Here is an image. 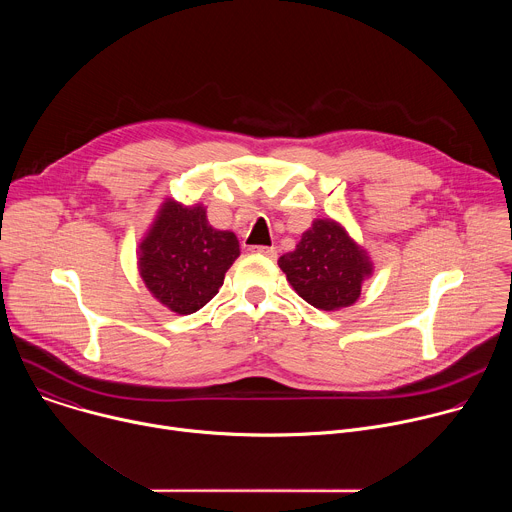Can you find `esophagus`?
Masks as SVG:
<instances>
[{
    "label": "esophagus",
    "instance_id": "1",
    "mask_svg": "<svg viewBox=\"0 0 512 512\" xmlns=\"http://www.w3.org/2000/svg\"><path fill=\"white\" fill-rule=\"evenodd\" d=\"M251 251L263 255V257H269V259H275V257H277V249H275V247H263V245H259V247H251Z\"/></svg>",
    "mask_w": 512,
    "mask_h": 512
}]
</instances>
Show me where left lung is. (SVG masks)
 Wrapping results in <instances>:
<instances>
[{"label":"left lung","mask_w":512,"mask_h":512,"mask_svg":"<svg viewBox=\"0 0 512 512\" xmlns=\"http://www.w3.org/2000/svg\"><path fill=\"white\" fill-rule=\"evenodd\" d=\"M279 267L308 304L326 312L354 304L371 273L367 255L334 221H316Z\"/></svg>","instance_id":"8db88e82"}]
</instances>
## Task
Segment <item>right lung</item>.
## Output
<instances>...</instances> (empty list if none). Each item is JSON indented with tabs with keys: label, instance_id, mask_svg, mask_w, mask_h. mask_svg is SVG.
Returning a JSON list of instances; mask_svg holds the SVG:
<instances>
[{
	"label": "right lung",
	"instance_id": "add662e5",
	"mask_svg": "<svg viewBox=\"0 0 512 512\" xmlns=\"http://www.w3.org/2000/svg\"><path fill=\"white\" fill-rule=\"evenodd\" d=\"M239 253L237 237L212 229L202 206L168 200L139 247V273L164 306L192 314L218 294Z\"/></svg>",
	"mask_w": 512,
	"mask_h": 512
}]
</instances>
